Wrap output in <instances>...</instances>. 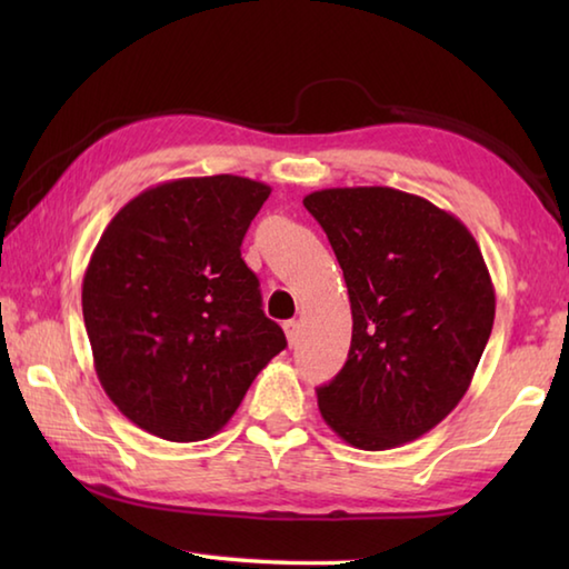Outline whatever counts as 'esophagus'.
<instances>
[{
    "label": "esophagus",
    "instance_id": "1",
    "mask_svg": "<svg viewBox=\"0 0 569 569\" xmlns=\"http://www.w3.org/2000/svg\"><path fill=\"white\" fill-rule=\"evenodd\" d=\"M283 331H286L288 346H296L298 343V321H286L283 323Z\"/></svg>",
    "mask_w": 569,
    "mask_h": 569
}]
</instances>
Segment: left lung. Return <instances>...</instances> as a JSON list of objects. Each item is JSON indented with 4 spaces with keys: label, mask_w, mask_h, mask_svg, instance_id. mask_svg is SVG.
<instances>
[{
    "label": "left lung",
    "mask_w": 569,
    "mask_h": 569,
    "mask_svg": "<svg viewBox=\"0 0 569 569\" xmlns=\"http://www.w3.org/2000/svg\"><path fill=\"white\" fill-rule=\"evenodd\" d=\"M349 288L343 369L316 389L323 421L381 451L435 429L465 397L495 323V286L475 236L447 210L393 188L303 198Z\"/></svg>",
    "instance_id": "left-lung-1"
}]
</instances>
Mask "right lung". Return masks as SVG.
<instances>
[{"label": "right lung", "mask_w": 569, "mask_h": 569, "mask_svg": "<svg viewBox=\"0 0 569 569\" xmlns=\"http://www.w3.org/2000/svg\"><path fill=\"white\" fill-rule=\"evenodd\" d=\"M271 196L240 176L160 182L104 228L82 281V316L104 393L168 441L213 437L258 371L286 349L240 258Z\"/></svg>", "instance_id": "right-lung-1"}]
</instances>
